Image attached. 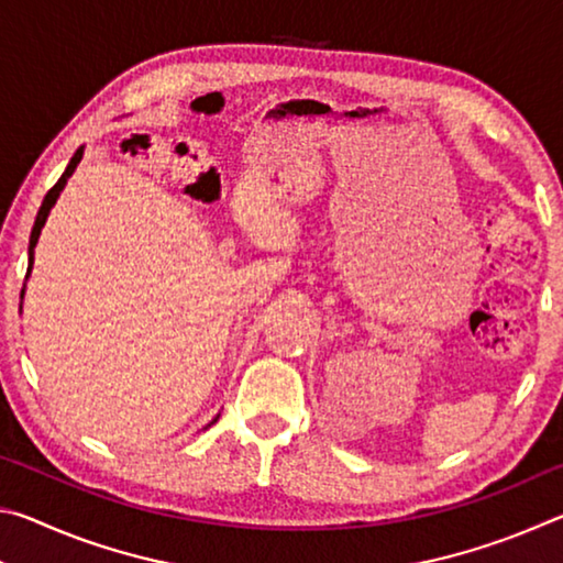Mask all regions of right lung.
Instances as JSON below:
<instances>
[{"label": "right lung", "mask_w": 563, "mask_h": 563, "mask_svg": "<svg viewBox=\"0 0 563 563\" xmlns=\"http://www.w3.org/2000/svg\"><path fill=\"white\" fill-rule=\"evenodd\" d=\"M81 156H84V146L76 148V154L71 156L69 166H66V170L62 174V178L56 180L54 188H49V194L44 196L42 208H40V213H36V221H34V228H32V235H30V268H26V278H30V273H32V265H34V247H36V241H40V233H42V228H44V223H46V218H49V211L54 208L56 198H59V194L64 190L66 180H69V176L74 174V168L79 166ZM22 298H24V290H22ZM213 422H216V419H213Z\"/></svg>", "instance_id": "right-lung-1"}]
</instances>
